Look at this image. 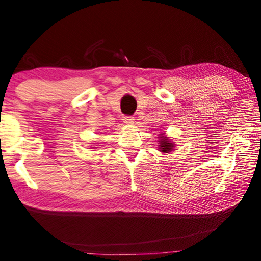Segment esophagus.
Here are the masks:
<instances>
[{
  "mask_svg": "<svg viewBox=\"0 0 261 261\" xmlns=\"http://www.w3.org/2000/svg\"><path fill=\"white\" fill-rule=\"evenodd\" d=\"M123 122H124L125 124H134L135 118L131 116H123Z\"/></svg>",
  "mask_w": 261,
  "mask_h": 261,
  "instance_id": "34e87169",
  "label": "esophagus"
}]
</instances>
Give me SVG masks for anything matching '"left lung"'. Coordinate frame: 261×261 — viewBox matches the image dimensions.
Wrapping results in <instances>:
<instances>
[{
	"instance_id": "left-lung-1",
	"label": "left lung",
	"mask_w": 261,
	"mask_h": 261,
	"mask_svg": "<svg viewBox=\"0 0 261 261\" xmlns=\"http://www.w3.org/2000/svg\"><path fill=\"white\" fill-rule=\"evenodd\" d=\"M159 140H158V148L159 151H160L161 153H170L174 151L175 148V144L173 143V141L170 140L169 137H167L165 135V132H162V134L159 135Z\"/></svg>"
}]
</instances>
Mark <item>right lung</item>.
Returning a JSON list of instances; mask_svg holds the SVG:
<instances>
[{"instance_id":"right-lung-1","label":"right lung","mask_w":261,"mask_h":261,"mask_svg":"<svg viewBox=\"0 0 261 261\" xmlns=\"http://www.w3.org/2000/svg\"><path fill=\"white\" fill-rule=\"evenodd\" d=\"M92 148H95V147H92Z\"/></svg>"}]
</instances>
